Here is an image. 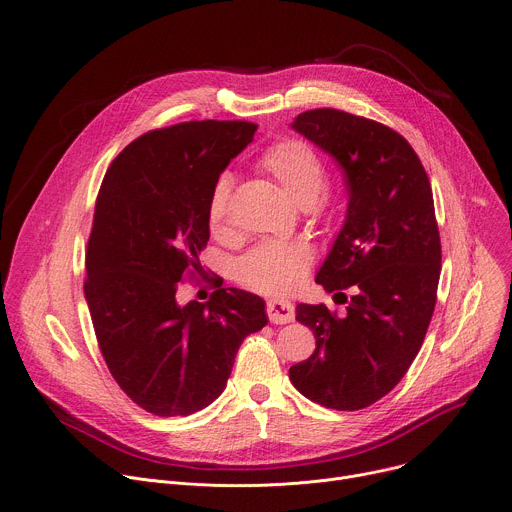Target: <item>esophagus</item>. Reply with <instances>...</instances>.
Segmentation results:
<instances>
[{"label":"esophagus","mask_w":512,"mask_h":512,"mask_svg":"<svg viewBox=\"0 0 512 512\" xmlns=\"http://www.w3.org/2000/svg\"><path fill=\"white\" fill-rule=\"evenodd\" d=\"M267 316L275 324H286L296 318L294 304L288 300H269L267 302Z\"/></svg>","instance_id":"esophagus-1"}]
</instances>
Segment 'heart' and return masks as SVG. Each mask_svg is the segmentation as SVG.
I'll list each match as a JSON object with an SVG mask.
<instances>
[{"instance_id":"b5f03b06","label":"heart","mask_w":512,"mask_h":512,"mask_svg":"<svg viewBox=\"0 0 512 512\" xmlns=\"http://www.w3.org/2000/svg\"><path fill=\"white\" fill-rule=\"evenodd\" d=\"M259 167L277 181L284 194L298 206H314L329 185L322 159L302 141H284L267 149ZM230 177L220 175L208 198V224L220 235L228 224ZM310 253L302 245L263 243L251 249L237 265L239 280L263 294H292L308 275Z\"/></svg>"}]
</instances>
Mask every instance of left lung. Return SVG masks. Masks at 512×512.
Returning <instances> with one entry per match:
<instances>
[{"mask_svg":"<svg viewBox=\"0 0 512 512\" xmlns=\"http://www.w3.org/2000/svg\"><path fill=\"white\" fill-rule=\"evenodd\" d=\"M292 128L343 169L347 214L316 284L354 296L341 318L324 304L296 306L316 349L290 380L320 406L359 410L404 378L429 329L441 273L431 183L406 138L380 122L318 108Z\"/></svg>","mask_w":512,"mask_h":512,"instance_id":"left-lung-1","label":"left lung"}]
</instances>
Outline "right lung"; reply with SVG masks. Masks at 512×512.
Returning a JSON list of instances; mask_svg holds the SVG:
<instances>
[{
	"label": "right lung",
	"mask_w": 512,
	"mask_h": 512,
	"mask_svg": "<svg viewBox=\"0 0 512 512\" xmlns=\"http://www.w3.org/2000/svg\"><path fill=\"white\" fill-rule=\"evenodd\" d=\"M251 122H183L136 138L110 165L85 257V302L110 374L157 416H188L226 388L243 339L267 324L263 298L220 288L179 304L210 239L208 198L249 143Z\"/></svg>",
	"instance_id": "add662e5"
}]
</instances>
